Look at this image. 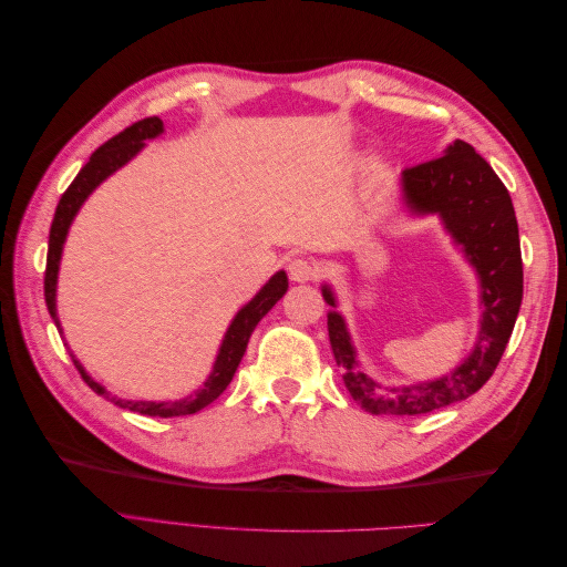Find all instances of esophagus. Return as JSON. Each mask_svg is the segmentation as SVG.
Instances as JSON below:
<instances>
[{
	"label": "esophagus",
	"mask_w": 567,
	"mask_h": 567,
	"mask_svg": "<svg viewBox=\"0 0 567 567\" xmlns=\"http://www.w3.org/2000/svg\"><path fill=\"white\" fill-rule=\"evenodd\" d=\"M319 274V267L310 260H305V257H298V260H290L288 262V277L298 281V284H305V281H315Z\"/></svg>",
	"instance_id": "1"
}]
</instances>
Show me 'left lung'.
I'll use <instances>...</instances> for the list:
<instances>
[{"instance_id": "1", "label": "left lung", "mask_w": 567, "mask_h": 567, "mask_svg": "<svg viewBox=\"0 0 567 567\" xmlns=\"http://www.w3.org/2000/svg\"><path fill=\"white\" fill-rule=\"evenodd\" d=\"M402 196L414 215H437L454 244L475 267L483 319L473 352L447 375L404 388H383L357 369L350 331L336 310L329 312V338L342 381L364 411L375 416H419L450 406L483 388L506 350L523 302V257L518 219L508 188L489 163L456 140L444 156L411 165L402 173ZM323 300L336 307L331 286Z\"/></svg>"}]
</instances>
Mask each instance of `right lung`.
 I'll return each mask as SVG.
<instances>
[{
    "label": "right lung",
    "mask_w": 567,
    "mask_h": 567,
    "mask_svg": "<svg viewBox=\"0 0 567 567\" xmlns=\"http://www.w3.org/2000/svg\"><path fill=\"white\" fill-rule=\"evenodd\" d=\"M163 132V120L161 117H144L140 123H134L132 127L123 130L120 134H115L113 140H109L104 146H99L90 163L84 165L78 177L73 179V184L65 188V194L61 196L56 213H54V221H51L49 229V252H47V271H44V300H47V310L54 319L56 329L61 331V321L56 317V279H59V265H61V252H63V244L68 229H71V221L75 219L80 205L87 200V196L94 192V188L104 182L106 177H111L117 167H123L125 163H130L136 153H140L146 144V140H153ZM288 290V277L286 271H277L274 277L262 286L260 293H257L246 307L238 310V315L234 317L231 326L225 333V340H221V348L217 352L213 373L205 379L203 388L196 390L194 394H188L184 400L177 402H132V400H117L113 394L99 385L92 375L84 371V367L78 362L75 354L71 352V359L75 369L80 371V375L84 379L96 394L106 398L111 402H115L117 406L130 409V411H140L144 416H186V414H196L203 406H208L210 402H215L221 392L227 390V385L231 383L234 373L241 364L244 352L248 348V340L255 331L257 321H260L274 305H277L284 293ZM63 333V331H61Z\"/></svg>",
    "instance_id": "obj_1"
}]
</instances>
